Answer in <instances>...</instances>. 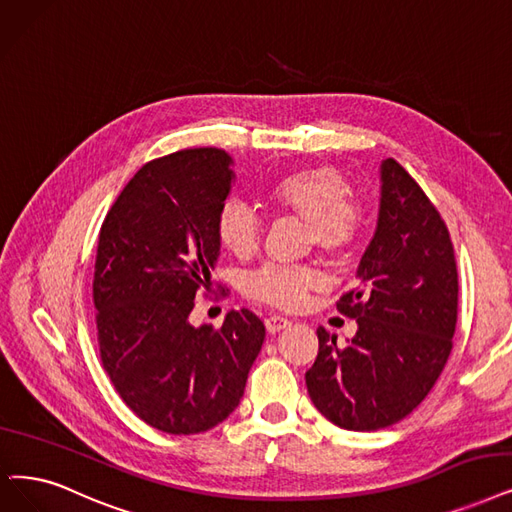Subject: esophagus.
Returning a JSON list of instances; mask_svg holds the SVG:
<instances>
[{
    "mask_svg": "<svg viewBox=\"0 0 512 512\" xmlns=\"http://www.w3.org/2000/svg\"><path fill=\"white\" fill-rule=\"evenodd\" d=\"M264 325H267V330H269L271 334H277V332L285 330V327H288V325H292V321H290L288 317L273 315V317H269L267 321H264Z\"/></svg>",
    "mask_w": 512,
    "mask_h": 512,
    "instance_id": "obj_1",
    "label": "esophagus"
}]
</instances>
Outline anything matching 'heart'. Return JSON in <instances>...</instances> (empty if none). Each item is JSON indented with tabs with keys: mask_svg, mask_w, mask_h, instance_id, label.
<instances>
[{
	"mask_svg": "<svg viewBox=\"0 0 512 512\" xmlns=\"http://www.w3.org/2000/svg\"><path fill=\"white\" fill-rule=\"evenodd\" d=\"M346 195L349 182L330 166H306L283 174L264 193L273 208L306 220L309 239L332 254L349 250L363 229V208ZM216 237L227 252L250 256L260 241V220L241 199H227L216 214ZM319 285L321 275L315 269L273 262L243 279L248 296L281 309H296Z\"/></svg>",
	"mask_w": 512,
	"mask_h": 512,
	"instance_id": "heart-1",
	"label": "heart"
}]
</instances>
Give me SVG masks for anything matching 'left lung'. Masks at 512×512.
I'll return each instance as SVG.
<instances>
[{
	"label": "left lung",
	"instance_id": "left-lung-1",
	"mask_svg": "<svg viewBox=\"0 0 512 512\" xmlns=\"http://www.w3.org/2000/svg\"><path fill=\"white\" fill-rule=\"evenodd\" d=\"M357 334L317 330L306 388L317 410L346 431H378L431 393L452 353L458 317L454 245L437 208L395 159L380 163V208L357 285L338 302Z\"/></svg>",
	"mask_w": 512,
	"mask_h": 512
}]
</instances>
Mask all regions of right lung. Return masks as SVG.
Wrapping results in <instances>:
<instances>
[{
  "mask_svg": "<svg viewBox=\"0 0 512 512\" xmlns=\"http://www.w3.org/2000/svg\"><path fill=\"white\" fill-rule=\"evenodd\" d=\"M233 157L187 149L142 166L98 235L94 306L102 367L130 410L157 431H210L239 405L264 323L231 311L220 330L195 327V294L220 256L216 214Z\"/></svg>",
  "mask_w": 512,
  "mask_h": 512,
  "instance_id": "1",
  "label": "right lung"
}]
</instances>
